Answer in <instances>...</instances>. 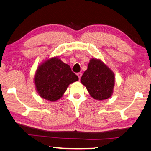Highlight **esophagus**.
<instances>
[{
  "mask_svg": "<svg viewBox=\"0 0 151 151\" xmlns=\"http://www.w3.org/2000/svg\"><path fill=\"white\" fill-rule=\"evenodd\" d=\"M77 76H78V77L79 78V79H80V80L81 76H82V73H80V72H79V73H77Z\"/></svg>",
  "mask_w": 151,
  "mask_h": 151,
  "instance_id": "esophagus-1",
  "label": "esophagus"
}]
</instances>
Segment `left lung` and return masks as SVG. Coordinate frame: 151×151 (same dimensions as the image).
<instances>
[{"mask_svg":"<svg viewBox=\"0 0 151 151\" xmlns=\"http://www.w3.org/2000/svg\"><path fill=\"white\" fill-rule=\"evenodd\" d=\"M90 96L97 100L109 98L113 93L115 76L113 71L101 60L92 58L88 69L81 78Z\"/></svg>","mask_w":151,"mask_h":151,"instance_id":"obj_1","label":"left lung"}]
</instances>
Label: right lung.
I'll use <instances>...</instances> for the list:
<instances>
[{
    "label": "right lung",
    "instance_id": "obj_1",
    "mask_svg": "<svg viewBox=\"0 0 151 151\" xmlns=\"http://www.w3.org/2000/svg\"><path fill=\"white\" fill-rule=\"evenodd\" d=\"M78 80L70 65L58 58H52L37 69L34 83L40 96L55 101L62 97L70 84Z\"/></svg>",
    "mask_w": 151,
    "mask_h": 151
}]
</instances>
